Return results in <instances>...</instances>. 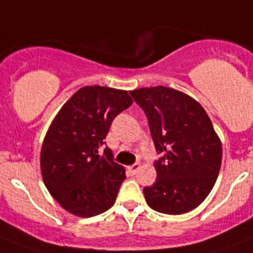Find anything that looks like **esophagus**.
Masks as SVG:
<instances>
[{
	"mask_svg": "<svg viewBox=\"0 0 253 253\" xmlns=\"http://www.w3.org/2000/svg\"><path fill=\"white\" fill-rule=\"evenodd\" d=\"M139 169H140V164L139 163H135V164H133V166H129L128 167V170L131 173H133V174H135V173L137 172Z\"/></svg>",
	"mask_w": 253,
	"mask_h": 253,
	"instance_id": "1",
	"label": "esophagus"
}]
</instances>
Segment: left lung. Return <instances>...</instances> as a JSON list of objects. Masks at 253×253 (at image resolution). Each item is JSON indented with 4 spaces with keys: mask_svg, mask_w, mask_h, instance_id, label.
<instances>
[{
    "mask_svg": "<svg viewBox=\"0 0 253 253\" xmlns=\"http://www.w3.org/2000/svg\"><path fill=\"white\" fill-rule=\"evenodd\" d=\"M149 121L158 153L155 183L144 188L155 211L179 215L196 209L214 187L221 164V142L205 109L192 96L167 86L129 91Z\"/></svg>",
    "mask_w": 253,
    "mask_h": 253,
    "instance_id": "1",
    "label": "left lung"
}]
</instances>
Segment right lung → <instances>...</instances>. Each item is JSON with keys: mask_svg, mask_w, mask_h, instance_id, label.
<instances>
[{"mask_svg": "<svg viewBox=\"0 0 253 253\" xmlns=\"http://www.w3.org/2000/svg\"><path fill=\"white\" fill-rule=\"evenodd\" d=\"M126 90L84 86L53 118L41 150L45 187L65 210L90 218L116 201L125 167L113 162L108 148L99 149L114 117L132 104Z\"/></svg>", "mask_w": 253, "mask_h": 253, "instance_id": "right-lung-1", "label": "right lung"}]
</instances>
